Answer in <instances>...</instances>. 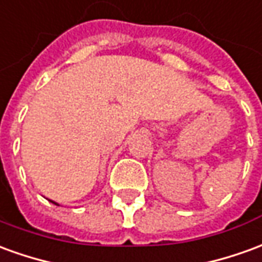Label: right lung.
<instances>
[{"mask_svg":"<svg viewBox=\"0 0 262 262\" xmlns=\"http://www.w3.org/2000/svg\"><path fill=\"white\" fill-rule=\"evenodd\" d=\"M51 201V203H54V204H56V203H55V201H52V200H49ZM56 206H58V204H56Z\"/></svg>","mask_w":262,"mask_h":262,"instance_id":"add662e5","label":"right lung"}]
</instances>
